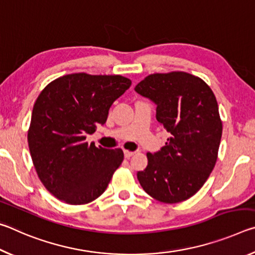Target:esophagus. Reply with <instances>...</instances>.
Instances as JSON below:
<instances>
[{
  "label": "esophagus",
  "mask_w": 255,
  "mask_h": 255,
  "mask_svg": "<svg viewBox=\"0 0 255 255\" xmlns=\"http://www.w3.org/2000/svg\"><path fill=\"white\" fill-rule=\"evenodd\" d=\"M124 154H125V157L129 158V157H131L133 154H135V152H131V150H124Z\"/></svg>",
  "instance_id": "esophagus-1"
}]
</instances>
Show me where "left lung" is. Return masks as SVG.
Returning a JSON list of instances; mask_svg holds the SVG:
<instances>
[{"mask_svg": "<svg viewBox=\"0 0 255 255\" xmlns=\"http://www.w3.org/2000/svg\"><path fill=\"white\" fill-rule=\"evenodd\" d=\"M135 91L156 105V119L170 133L147 166L137 173L145 192L164 204H176L199 191L214 170L223 124L209 85L185 72L155 73Z\"/></svg>", "mask_w": 255, "mask_h": 255, "instance_id": "1", "label": "left lung"}]
</instances>
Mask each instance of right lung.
Returning <instances> with one entry per match:
<instances>
[{
	"label": "right lung",
	"instance_id": "1",
	"mask_svg": "<svg viewBox=\"0 0 255 255\" xmlns=\"http://www.w3.org/2000/svg\"><path fill=\"white\" fill-rule=\"evenodd\" d=\"M131 81L122 75L74 73L46 86L34 102L28 144L34 169L51 195L68 205L100 197L124 161L122 148L85 141L107 122L112 103Z\"/></svg>",
	"mask_w": 255,
	"mask_h": 255
}]
</instances>
